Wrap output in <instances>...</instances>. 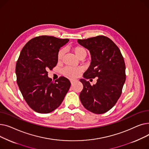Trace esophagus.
<instances>
[{
	"mask_svg": "<svg viewBox=\"0 0 149 149\" xmlns=\"http://www.w3.org/2000/svg\"><path fill=\"white\" fill-rule=\"evenodd\" d=\"M75 81H76V80H75V79H70V83H71V84H73Z\"/></svg>",
	"mask_w": 149,
	"mask_h": 149,
	"instance_id": "34e87169",
	"label": "esophagus"
}]
</instances>
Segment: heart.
I'll return each mask as SVG.
<instances>
[{"label": "heart", "instance_id": "obj_1", "mask_svg": "<svg viewBox=\"0 0 149 149\" xmlns=\"http://www.w3.org/2000/svg\"><path fill=\"white\" fill-rule=\"evenodd\" d=\"M73 51L76 55V56L80 58L82 57L86 56L87 52L86 50L83 46H77L73 48ZM65 52V50L64 48H61L57 52V59L58 61L61 60L63 57V56ZM82 71L81 68H70L66 67L62 70V74L64 75L69 77V78H75L79 75Z\"/></svg>", "mask_w": 149, "mask_h": 149}]
</instances>
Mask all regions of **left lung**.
<instances>
[{
  "mask_svg": "<svg viewBox=\"0 0 149 149\" xmlns=\"http://www.w3.org/2000/svg\"><path fill=\"white\" fill-rule=\"evenodd\" d=\"M78 42L91 55V65L80 81L83 89L80 99L89 111L104 113L112 108L120 97L126 81V65L120 49L110 38L98 36ZM98 77L93 86L86 79Z\"/></svg>",
  "mask_w": 149,
  "mask_h": 149,
  "instance_id": "1",
  "label": "left lung"
}]
</instances>
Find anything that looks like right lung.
Listing matches in <instances>:
<instances>
[{"label":"right lung","mask_w":149,"mask_h":149,"mask_svg":"<svg viewBox=\"0 0 149 149\" xmlns=\"http://www.w3.org/2000/svg\"><path fill=\"white\" fill-rule=\"evenodd\" d=\"M68 38L41 36L30 40L22 49L15 66L19 89L28 106L34 111L48 113L62 103L70 86L64 77L52 81L48 69L57 64V52Z\"/></svg>","instance_id":"right-lung-1"}]
</instances>
